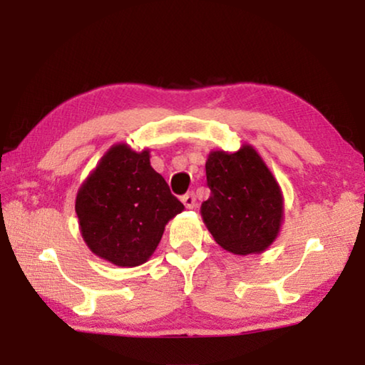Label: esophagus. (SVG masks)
<instances>
[{
	"label": "esophagus",
	"mask_w": 365,
	"mask_h": 365,
	"mask_svg": "<svg viewBox=\"0 0 365 365\" xmlns=\"http://www.w3.org/2000/svg\"><path fill=\"white\" fill-rule=\"evenodd\" d=\"M182 201H183L185 207H187V209H193V207L196 206V196H195L193 191H191V193L185 195V196L182 197Z\"/></svg>",
	"instance_id": "1"
}]
</instances>
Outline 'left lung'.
Here are the masks:
<instances>
[{
	"label": "left lung",
	"instance_id": "8db88e82",
	"mask_svg": "<svg viewBox=\"0 0 365 365\" xmlns=\"http://www.w3.org/2000/svg\"><path fill=\"white\" fill-rule=\"evenodd\" d=\"M206 178L211 196L201 205V217L215 243L238 256L267 250L280 233L283 195L255 148L211 151Z\"/></svg>",
	"mask_w": 365,
	"mask_h": 365
}]
</instances>
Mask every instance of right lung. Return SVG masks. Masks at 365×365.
Returning a JSON list of instances; mask_svg holds the SVG:
<instances>
[{
  "instance_id": "add662e5",
  "label": "right lung",
  "mask_w": 365,
  "mask_h": 365,
  "mask_svg": "<svg viewBox=\"0 0 365 365\" xmlns=\"http://www.w3.org/2000/svg\"><path fill=\"white\" fill-rule=\"evenodd\" d=\"M150 158V150L113 145L77 191L83 242L93 255L119 267L145 264L168 222L185 209Z\"/></svg>"
}]
</instances>
